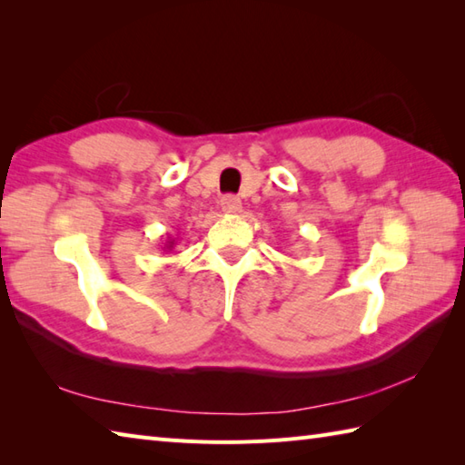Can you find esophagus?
Instances as JSON below:
<instances>
[{"mask_svg": "<svg viewBox=\"0 0 465 465\" xmlns=\"http://www.w3.org/2000/svg\"><path fill=\"white\" fill-rule=\"evenodd\" d=\"M222 212L225 213H240L242 212V202L235 195H223L220 202Z\"/></svg>", "mask_w": 465, "mask_h": 465, "instance_id": "1", "label": "esophagus"}]
</instances>
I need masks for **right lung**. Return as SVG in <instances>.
I'll return each mask as SVG.
<instances>
[{"mask_svg":"<svg viewBox=\"0 0 465 465\" xmlns=\"http://www.w3.org/2000/svg\"><path fill=\"white\" fill-rule=\"evenodd\" d=\"M173 245H175V240H170V238H167V242H165V245H163V252H172V250H173Z\"/></svg>","mask_w":465,"mask_h":465,"instance_id":"add662e5","label":"right lung"}]
</instances>
